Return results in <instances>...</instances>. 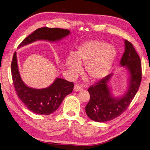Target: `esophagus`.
Segmentation results:
<instances>
[{"mask_svg":"<svg viewBox=\"0 0 150 150\" xmlns=\"http://www.w3.org/2000/svg\"><path fill=\"white\" fill-rule=\"evenodd\" d=\"M74 89V90L75 91H80L82 89V88H81V86L80 85H75Z\"/></svg>","mask_w":150,"mask_h":150,"instance_id":"obj_1","label":"esophagus"}]
</instances>
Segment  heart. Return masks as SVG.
<instances>
[{
  "label": "heart",
  "mask_w": 150,
  "mask_h": 150,
  "mask_svg": "<svg viewBox=\"0 0 150 150\" xmlns=\"http://www.w3.org/2000/svg\"><path fill=\"white\" fill-rule=\"evenodd\" d=\"M117 57V51L112 45L100 40L86 41L77 48L75 54L67 57L65 65L70 75L75 76L85 64V72L88 79L99 81L107 76Z\"/></svg>",
  "instance_id": "obj_1"
}]
</instances>
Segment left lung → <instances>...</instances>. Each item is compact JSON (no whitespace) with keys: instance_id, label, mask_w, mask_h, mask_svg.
Returning a JSON list of instances; mask_svg holds the SVG:
<instances>
[{"instance_id":"1","label":"left lung","mask_w":150,"mask_h":150,"mask_svg":"<svg viewBox=\"0 0 150 150\" xmlns=\"http://www.w3.org/2000/svg\"><path fill=\"white\" fill-rule=\"evenodd\" d=\"M125 51L120 65L129 72V86L127 92L120 98H113L107 83L112 74L105 76L88 89L90 99L85 107L88 117L98 122H105L119 117L127 109L137 93L142 79V62L131 42L125 40Z\"/></svg>"}]
</instances>
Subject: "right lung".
<instances>
[{
  "label": "right lung",
  "instance_id": "obj_1",
  "mask_svg": "<svg viewBox=\"0 0 150 150\" xmlns=\"http://www.w3.org/2000/svg\"><path fill=\"white\" fill-rule=\"evenodd\" d=\"M70 34L69 30L59 28L42 27L27 37L19 47L38 40L58 41ZM12 81L16 93L22 102L32 112L49 115L57 110L65 96L73 91V82L58 78L49 87L35 89L28 87L22 81L19 74L16 52H14L11 63Z\"/></svg>",
  "mask_w": 150,
  "mask_h": 150
}]
</instances>
